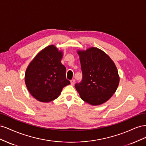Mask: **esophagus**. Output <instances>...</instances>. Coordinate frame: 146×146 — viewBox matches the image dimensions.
I'll return each mask as SVG.
<instances>
[{
  "label": "esophagus",
  "mask_w": 146,
  "mask_h": 146,
  "mask_svg": "<svg viewBox=\"0 0 146 146\" xmlns=\"http://www.w3.org/2000/svg\"><path fill=\"white\" fill-rule=\"evenodd\" d=\"M75 82H76V80H74V79H72V80H70V84H71V85H74V84H75Z\"/></svg>",
  "instance_id": "34e87169"
}]
</instances>
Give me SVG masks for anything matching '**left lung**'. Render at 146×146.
I'll list each match as a JSON object with an SVG mask.
<instances>
[{
  "instance_id": "left-lung-1",
  "label": "left lung",
  "mask_w": 146,
  "mask_h": 146,
  "mask_svg": "<svg viewBox=\"0 0 146 146\" xmlns=\"http://www.w3.org/2000/svg\"><path fill=\"white\" fill-rule=\"evenodd\" d=\"M83 74L75 88L81 99L92 105L106 102L116 92L119 83L116 66L111 58L97 47L77 50Z\"/></svg>"
}]
</instances>
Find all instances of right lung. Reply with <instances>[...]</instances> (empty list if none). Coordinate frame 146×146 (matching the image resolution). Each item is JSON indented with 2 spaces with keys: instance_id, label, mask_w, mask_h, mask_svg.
<instances>
[{
  "instance_id": "right-lung-1",
  "label": "right lung",
  "mask_w": 146,
  "mask_h": 146,
  "mask_svg": "<svg viewBox=\"0 0 146 146\" xmlns=\"http://www.w3.org/2000/svg\"><path fill=\"white\" fill-rule=\"evenodd\" d=\"M63 53L54 45L39 52L26 69L25 83L35 99L50 102L60 96L63 88L70 84L66 78V68L61 63Z\"/></svg>"
}]
</instances>
